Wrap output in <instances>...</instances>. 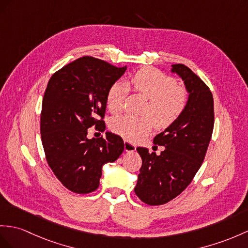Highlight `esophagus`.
Here are the masks:
<instances>
[{
    "instance_id": "1",
    "label": "esophagus",
    "mask_w": 248,
    "mask_h": 248,
    "mask_svg": "<svg viewBox=\"0 0 248 248\" xmlns=\"http://www.w3.org/2000/svg\"><path fill=\"white\" fill-rule=\"evenodd\" d=\"M124 149H125V152L131 153V152H135V150L137 149V146L135 144L130 143L128 140H124Z\"/></svg>"
}]
</instances>
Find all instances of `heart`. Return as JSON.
<instances>
[{
	"instance_id": "b5f03b06",
	"label": "heart",
	"mask_w": 248,
	"mask_h": 248,
	"mask_svg": "<svg viewBox=\"0 0 248 248\" xmlns=\"http://www.w3.org/2000/svg\"><path fill=\"white\" fill-rule=\"evenodd\" d=\"M128 85L135 93L148 100L144 109L147 116H119L110 121L109 127L113 132L129 140L146 134L153 125L158 129L170 127L183 113L188 102L187 92L177 85L176 78L154 67L138 70L129 78ZM129 92L130 88L126 83H113L106 95L108 110L111 113L122 111Z\"/></svg>"
}]
</instances>
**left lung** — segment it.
<instances>
[{
	"label": "left lung",
	"instance_id": "1",
	"mask_svg": "<svg viewBox=\"0 0 248 248\" xmlns=\"http://www.w3.org/2000/svg\"><path fill=\"white\" fill-rule=\"evenodd\" d=\"M184 81L188 102L179 119L154 143L164 146L160 155L138 147L142 166L135 187L136 195L148 205H162L179 196L196 176L206 155L213 135L215 114L210 89L183 64L171 65Z\"/></svg>",
	"mask_w": 248,
	"mask_h": 248
}]
</instances>
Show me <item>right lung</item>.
<instances>
[{
	"label": "right lung",
	"instance_id": "right-lung-1",
	"mask_svg": "<svg viewBox=\"0 0 248 248\" xmlns=\"http://www.w3.org/2000/svg\"><path fill=\"white\" fill-rule=\"evenodd\" d=\"M126 68L83 57L54 72L47 84L41 112L42 144L54 176L76 194L98 188L102 167L123 153L120 136L107 131L105 139H88L87 129L95 126L105 130L107 92Z\"/></svg>",
	"mask_w": 248,
	"mask_h": 248
}]
</instances>
